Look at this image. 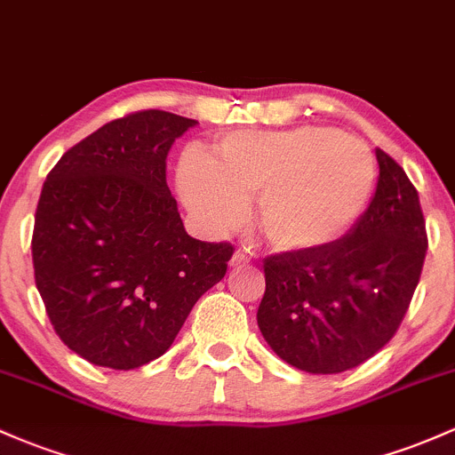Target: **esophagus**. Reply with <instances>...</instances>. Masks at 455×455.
<instances>
[{
	"instance_id": "34e87169",
	"label": "esophagus",
	"mask_w": 455,
	"mask_h": 455,
	"mask_svg": "<svg viewBox=\"0 0 455 455\" xmlns=\"http://www.w3.org/2000/svg\"><path fill=\"white\" fill-rule=\"evenodd\" d=\"M249 265V258H247V253H243V251H236L232 256V260H229V267H247Z\"/></svg>"
}]
</instances>
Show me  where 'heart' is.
Masks as SVG:
<instances>
[{
	"label": "heart",
	"instance_id": "1",
	"mask_svg": "<svg viewBox=\"0 0 455 455\" xmlns=\"http://www.w3.org/2000/svg\"><path fill=\"white\" fill-rule=\"evenodd\" d=\"M378 182L364 140L336 130L234 132L217 140L214 158L187 149L178 169L184 204L210 232L236 228L247 199L258 197L256 223L277 251L331 245L358 223Z\"/></svg>",
	"mask_w": 455,
	"mask_h": 455
}]
</instances>
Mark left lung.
<instances>
[{
    "instance_id": "left-lung-1",
    "label": "left lung",
    "mask_w": 455,
    "mask_h": 455,
    "mask_svg": "<svg viewBox=\"0 0 455 455\" xmlns=\"http://www.w3.org/2000/svg\"><path fill=\"white\" fill-rule=\"evenodd\" d=\"M378 188L343 238L267 256L258 327L307 373H343L378 354L402 325L427 251L419 193L382 149Z\"/></svg>"
}]
</instances>
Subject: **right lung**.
<instances>
[{
    "label": "right lung",
    "mask_w": 455,
    "mask_h": 455,
    "mask_svg": "<svg viewBox=\"0 0 455 455\" xmlns=\"http://www.w3.org/2000/svg\"><path fill=\"white\" fill-rule=\"evenodd\" d=\"M197 121L139 110L62 154L34 217V280L60 340L95 366L160 358L234 247L188 236L167 187L171 145Z\"/></svg>",
    "instance_id": "right-lung-1"
}]
</instances>
